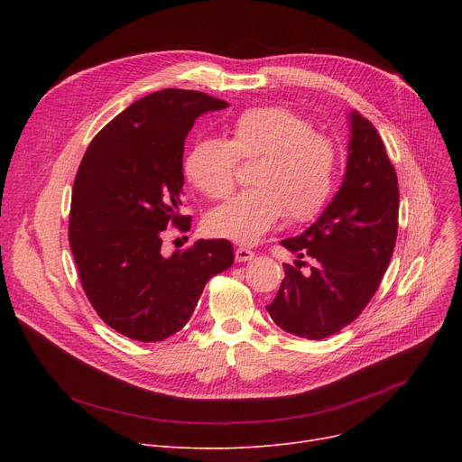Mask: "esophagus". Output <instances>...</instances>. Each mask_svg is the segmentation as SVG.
I'll list each match as a JSON object with an SVG mask.
<instances>
[{"instance_id": "34e87169", "label": "esophagus", "mask_w": 462, "mask_h": 462, "mask_svg": "<svg viewBox=\"0 0 462 462\" xmlns=\"http://www.w3.org/2000/svg\"><path fill=\"white\" fill-rule=\"evenodd\" d=\"M254 258V253L247 247H237L236 249V262H249Z\"/></svg>"}]
</instances>
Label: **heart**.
Here are the masks:
<instances>
[{"mask_svg": "<svg viewBox=\"0 0 462 462\" xmlns=\"http://www.w3.org/2000/svg\"><path fill=\"white\" fill-rule=\"evenodd\" d=\"M228 138H204L189 150L187 180L209 199H225L234 189L237 161H253L247 190L209 211L204 228L213 237L237 244L254 241L286 213L305 223L326 206L337 164L331 138L284 106H254L226 125Z\"/></svg>", "mask_w": 462, "mask_h": 462, "instance_id": "heart-1", "label": "heart"}]
</instances>
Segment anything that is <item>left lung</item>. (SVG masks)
Segmentation results:
<instances>
[{"label": "left lung", "instance_id": "1", "mask_svg": "<svg viewBox=\"0 0 462 462\" xmlns=\"http://www.w3.org/2000/svg\"><path fill=\"white\" fill-rule=\"evenodd\" d=\"M346 174L329 206L281 245L307 262L282 263L284 279L265 307L284 331L320 341L352 324L373 300L390 265L399 228V187L385 145L369 119L350 114Z\"/></svg>", "mask_w": 462, "mask_h": 462}]
</instances>
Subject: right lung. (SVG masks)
<instances>
[{
	"instance_id": "1",
	"label": "right lung",
	"mask_w": 462,
	"mask_h": 462,
	"mask_svg": "<svg viewBox=\"0 0 462 462\" xmlns=\"http://www.w3.org/2000/svg\"><path fill=\"white\" fill-rule=\"evenodd\" d=\"M226 106L202 91H155L117 114L84 153L72 185L70 251L97 314L133 341L178 333L206 282L234 263L226 239L161 253L168 226L190 228L180 213L185 138L199 116Z\"/></svg>"
}]
</instances>
